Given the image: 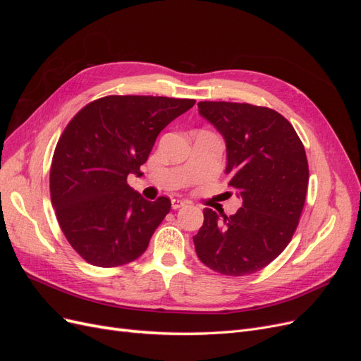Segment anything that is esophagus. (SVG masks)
<instances>
[{"instance_id":"obj_1","label":"esophagus","mask_w":361,"mask_h":361,"mask_svg":"<svg viewBox=\"0 0 361 361\" xmlns=\"http://www.w3.org/2000/svg\"><path fill=\"white\" fill-rule=\"evenodd\" d=\"M185 204H187V202L180 200V199H173V200H171V207H173L174 211L179 209V207H182V206H185Z\"/></svg>"}]
</instances>
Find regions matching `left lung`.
<instances>
[{
	"label": "left lung",
	"mask_w": 361,
	"mask_h": 361,
	"mask_svg": "<svg viewBox=\"0 0 361 361\" xmlns=\"http://www.w3.org/2000/svg\"><path fill=\"white\" fill-rule=\"evenodd\" d=\"M199 113L226 140L228 187L243 197L235 215L204 207L192 236L203 264L224 276H248L269 265L297 231L309 164L289 120L268 106L199 102Z\"/></svg>",
	"instance_id": "8db88e82"
}]
</instances>
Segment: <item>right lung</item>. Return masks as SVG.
<instances>
[{
	"label": "right lung",
	"instance_id": "1",
	"mask_svg": "<svg viewBox=\"0 0 361 361\" xmlns=\"http://www.w3.org/2000/svg\"><path fill=\"white\" fill-rule=\"evenodd\" d=\"M194 99L164 96L99 97L73 116L54 150L49 191L61 232L87 264L114 268L145 253L170 212L129 187L161 130Z\"/></svg>",
	"mask_w": 361,
	"mask_h": 361
}]
</instances>
